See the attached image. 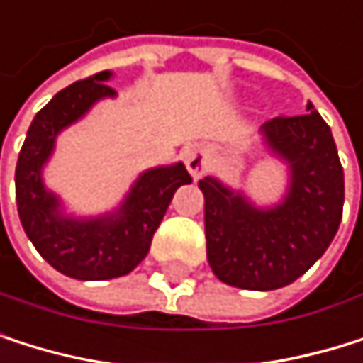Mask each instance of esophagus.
<instances>
[{
	"mask_svg": "<svg viewBox=\"0 0 363 363\" xmlns=\"http://www.w3.org/2000/svg\"><path fill=\"white\" fill-rule=\"evenodd\" d=\"M184 162H186V169L188 173L194 177V179H201L208 169H210V155L206 151L203 145H192L186 149V155H184Z\"/></svg>",
	"mask_w": 363,
	"mask_h": 363,
	"instance_id": "1",
	"label": "esophagus"
}]
</instances>
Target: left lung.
Listing matches in <instances>:
<instances>
[{"label": "left lung", "mask_w": 363, "mask_h": 363, "mask_svg": "<svg viewBox=\"0 0 363 363\" xmlns=\"http://www.w3.org/2000/svg\"><path fill=\"white\" fill-rule=\"evenodd\" d=\"M262 143L288 167V188L275 206H257L216 177L199 182L206 196L208 262L233 288L277 290L327 251L342 220L344 173L329 125L307 114L262 125Z\"/></svg>", "instance_id": "1"}]
</instances>
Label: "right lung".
<instances>
[{
    "label": "right lung",
    "mask_w": 363,
    "mask_h": 363,
    "mask_svg": "<svg viewBox=\"0 0 363 363\" xmlns=\"http://www.w3.org/2000/svg\"><path fill=\"white\" fill-rule=\"evenodd\" d=\"M110 71L75 82L53 97L32 121L16 162V208L21 225L36 251L58 273L101 281L132 273L147 257L151 238L175 190L190 184L182 162L143 171L116 210L99 216H73L65 212L62 199L49 190L43 169L56 149L62 130L84 118L101 99L116 93L106 84Z\"/></svg>",
    "instance_id": "1"
}]
</instances>
